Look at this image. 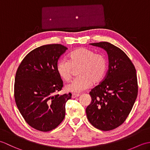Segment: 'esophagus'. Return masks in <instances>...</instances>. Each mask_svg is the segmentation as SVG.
I'll use <instances>...</instances> for the list:
<instances>
[{"label": "esophagus", "instance_id": "34e87169", "mask_svg": "<svg viewBox=\"0 0 150 150\" xmlns=\"http://www.w3.org/2000/svg\"><path fill=\"white\" fill-rule=\"evenodd\" d=\"M79 96H80V94H78V93H72V95H71V97H72V98H76V97H78Z\"/></svg>", "mask_w": 150, "mask_h": 150}]
</instances>
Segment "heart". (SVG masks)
<instances>
[{"label":"heart","instance_id":"obj_1","mask_svg":"<svg viewBox=\"0 0 150 150\" xmlns=\"http://www.w3.org/2000/svg\"><path fill=\"white\" fill-rule=\"evenodd\" d=\"M108 61L103 53H96L86 47H79L69 55V60L60 59L57 63V71L63 80H71L74 68H78L79 75L71 83L66 85L67 90L81 92L91 87L92 82L98 84L106 74Z\"/></svg>","mask_w":150,"mask_h":150}]
</instances>
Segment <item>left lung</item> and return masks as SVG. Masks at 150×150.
<instances>
[{
  "label": "left lung",
  "mask_w": 150,
  "mask_h": 150,
  "mask_svg": "<svg viewBox=\"0 0 150 150\" xmlns=\"http://www.w3.org/2000/svg\"><path fill=\"white\" fill-rule=\"evenodd\" d=\"M90 44L106 51L109 68L106 77L90 92L91 102L86 112L95 128L110 131L123 124L135 103L138 94L136 69L126 54L113 44Z\"/></svg>",
  "instance_id": "8db88e82"
}]
</instances>
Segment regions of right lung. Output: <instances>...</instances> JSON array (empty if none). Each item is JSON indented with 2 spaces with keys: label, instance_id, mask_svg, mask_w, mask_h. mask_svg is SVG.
Here are the masks:
<instances>
[{
  "label": "right lung",
  "instance_id": "right-lung-1",
  "mask_svg": "<svg viewBox=\"0 0 150 150\" xmlns=\"http://www.w3.org/2000/svg\"><path fill=\"white\" fill-rule=\"evenodd\" d=\"M67 50L59 44L37 47L24 57L16 72V104L25 121L39 131H51L64 119L66 103L71 94H58L63 81L56 67Z\"/></svg>",
  "mask_w": 150,
  "mask_h": 150
}]
</instances>
